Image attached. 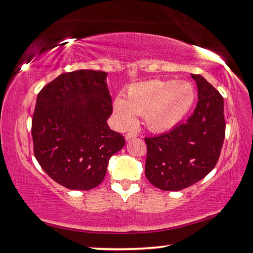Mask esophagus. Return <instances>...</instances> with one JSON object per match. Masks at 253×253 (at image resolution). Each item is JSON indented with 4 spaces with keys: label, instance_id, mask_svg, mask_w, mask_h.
Wrapping results in <instances>:
<instances>
[{
    "label": "esophagus",
    "instance_id": "obj_1",
    "mask_svg": "<svg viewBox=\"0 0 253 253\" xmlns=\"http://www.w3.org/2000/svg\"><path fill=\"white\" fill-rule=\"evenodd\" d=\"M138 134L137 133H131V132H127V133L126 134V141H129L130 139H133V138H137Z\"/></svg>",
    "mask_w": 253,
    "mask_h": 253
}]
</instances>
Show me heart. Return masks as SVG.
I'll list each match as a JSON object with an SVG mask.
<instances>
[{
    "label": "heart",
    "instance_id": "b5f03b06",
    "mask_svg": "<svg viewBox=\"0 0 253 253\" xmlns=\"http://www.w3.org/2000/svg\"><path fill=\"white\" fill-rule=\"evenodd\" d=\"M196 92L185 80H148L131 84L126 99L116 97L113 103L115 122L121 129L138 123L137 115H145L150 131L157 133L173 130L191 110Z\"/></svg>",
    "mask_w": 253,
    "mask_h": 253
}]
</instances>
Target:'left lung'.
Masks as SVG:
<instances>
[{
    "label": "left lung",
    "mask_w": 253,
    "mask_h": 253,
    "mask_svg": "<svg viewBox=\"0 0 253 253\" xmlns=\"http://www.w3.org/2000/svg\"><path fill=\"white\" fill-rule=\"evenodd\" d=\"M198 104L186 123L146 138V176L164 191H180L207 175L218 161L225 138L224 99L203 76L191 75Z\"/></svg>",
    "instance_id": "left-lung-1"
}]
</instances>
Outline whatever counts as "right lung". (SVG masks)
Here are the masks:
<instances>
[{
  "instance_id": "1",
  "label": "right lung",
  "mask_w": 253,
  "mask_h": 253,
  "mask_svg": "<svg viewBox=\"0 0 253 253\" xmlns=\"http://www.w3.org/2000/svg\"><path fill=\"white\" fill-rule=\"evenodd\" d=\"M107 73H62L37 96L32 121L34 153L49 177L70 190L102 183L110 158L126 140L110 129L112 97Z\"/></svg>"
}]
</instances>
